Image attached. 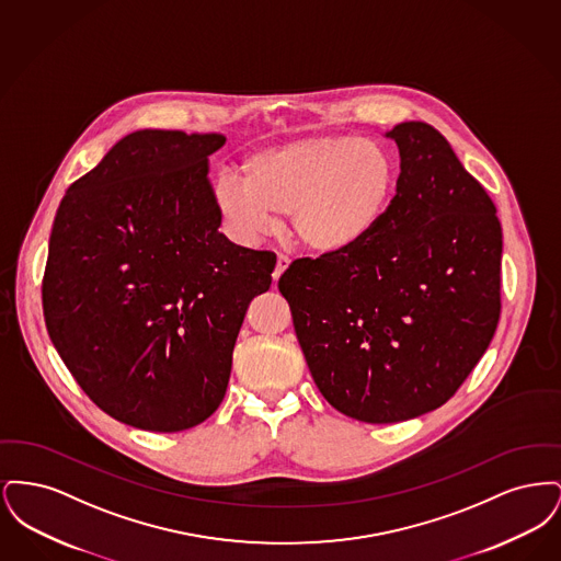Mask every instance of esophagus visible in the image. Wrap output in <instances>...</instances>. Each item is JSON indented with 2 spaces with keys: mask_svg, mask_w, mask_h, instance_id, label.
Listing matches in <instances>:
<instances>
[{
  "mask_svg": "<svg viewBox=\"0 0 561 561\" xmlns=\"http://www.w3.org/2000/svg\"><path fill=\"white\" fill-rule=\"evenodd\" d=\"M288 267H290V259L288 256H277V265H275V271H273V282H277L282 277V273Z\"/></svg>",
  "mask_w": 561,
  "mask_h": 561,
  "instance_id": "obj_1",
  "label": "esophagus"
}]
</instances>
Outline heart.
<instances>
[{"instance_id":"heart-1","label":"heart","mask_w":561,"mask_h":561,"mask_svg":"<svg viewBox=\"0 0 561 561\" xmlns=\"http://www.w3.org/2000/svg\"><path fill=\"white\" fill-rule=\"evenodd\" d=\"M222 179L214 204L236 240H259L288 216L294 241L318 256H343L370 240L391 208L398 163L376 140L307 136L265 147Z\"/></svg>"}]
</instances>
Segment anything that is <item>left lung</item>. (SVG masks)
I'll use <instances>...</instances> for the list:
<instances>
[{"instance_id": "1", "label": "left lung", "mask_w": 561, "mask_h": 561, "mask_svg": "<svg viewBox=\"0 0 561 561\" xmlns=\"http://www.w3.org/2000/svg\"><path fill=\"white\" fill-rule=\"evenodd\" d=\"M400 179L373 238L279 277L307 366L332 408L385 425L453 398L501 320L496 206L425 122L398 124Z\"/></svg>"}]
</instances>
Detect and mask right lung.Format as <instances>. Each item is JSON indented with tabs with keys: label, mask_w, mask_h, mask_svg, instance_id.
I'll return each mask as SVG.
<instances>
[{
	"label": "right lung",
	"mask_w": 561,
	"mask_h": 561,
	"mask_svg": "<svg viewBox=\"0 0 561 561\" xmlns=\"http://www.w3.org/2000/svg\"><path fill=\"white\" fill-rule=\"evenodd\" d=\"M220 134L138 130L67 188L42 279L44 320L81 391L130 427L204 423L275 254L218 233Z\"/></svg>",
	"instance_id": "right-lung-1"
}]
</instances>
